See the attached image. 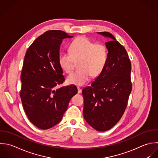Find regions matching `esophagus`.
I'll use <instances>...</instances> for the list:
<instances>
[{
    "mask_svg": "<svg viewBox=\"0 0 158 158\" xmlns=\"http://www.w3.org/2000/svg\"><path fill=\"white\" fill-rule=\"evenodd\" d=\"M77 90H78V94H81L82 93V89H80L79 87H77Z\"/></svg>",
    "mask_w": 158,
    "mask_h": 158,
    "instance_id": "obj_1",
    "label": "esophagus"
}]
</instances>
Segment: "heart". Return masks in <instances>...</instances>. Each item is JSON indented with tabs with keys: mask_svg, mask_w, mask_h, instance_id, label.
Segmentation results:
<instances>
[{
	"mask_svg": "<svg viewBox=\"0 0 158 158\" xmlns=\"http://www.w3.org/2000/svg\"><path fill=\"white\" fill-rule=\"evenodd\" d=\"M69 53H61L58 61L61 69L71 72L75 62L79 63V71L73 73L67 77L70 84L81 86L90 79L98 76L103 71L108 58L106 46L101 43L95 44L87 37L80 36L74 39L69 47Z\"/></svg>",
	"mask_w": 158,
	"mask_h": 158,
	"instance_id": "b5f03b06",
	"label": "heart"
}]
</instances>
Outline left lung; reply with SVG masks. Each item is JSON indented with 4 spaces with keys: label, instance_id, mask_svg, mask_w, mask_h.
Wrapping results in <instances>:
<instances>
[{
    "label": "left lung",
    "instance_id": "1",
    "mask_svg": "<svg viewBox=\"0 0 158 158\" xmlns=\"http://www.w3.org/2000/svg\"><path fill=\"white\" fill-rule=\"evenodd\" d=\"M108 39L106 64L91 84L83 89V114L92 127L111 129L123 116L132 91L131 63L125 48L108 32H98Z\"/></svg>",
    "mask_w": 158,
    "mask_h": 158
}]
</instances>
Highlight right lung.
Instances as JSON below:
<instances>
[{
  "mask_svg": "<svg viewBox=\"0 0 158 158\" xmlns=\"http://www.w3.org/2000/svg\"><path fill=\"white\" fill-rule=\"evenodd\" d=\"M64 31L52 30L38 37L27 48L23 62L20 97L29 121L40 129H48L62 119L74 85L56 87L64 81L58 58L62 40L71 38Z\"/></svg>",
  "mask_w": 158,
  "mask_h": 158,
  "instance_id": "right-lung-1",
  "label": "right lung"
}]
</instances>
